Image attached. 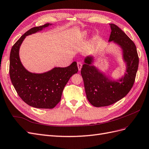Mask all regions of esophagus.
I'll list each match as a JSON object with an SVG mask.
<instances>
[{"mask_svg":"<svg viewBox=\"0 0 149 149\" xmlns=\"http://www.w3.org/2000/svg\"><path fill=\"white\" fill-rule=\"evenodd\" d=\"M82 63L81 62H78L77 63V66H78V70L79 71H81V68H82Z\"/></svg>","mask_w":149,"mask_h":149,"instance_id":"esophagus-1","label":"esophagus"}]
</instances>
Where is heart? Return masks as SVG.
I'll list each match as a JSON object with an SVG mask.
<instances>
[{"mask_svg":"<svg viewBox=\"0 0 149 149\" xmlns=\"http://www.w3.org/2000/svg\"><path fill=\"white\" fill-rule=\"evenodd\" d=\"M83 36L84 37H86V36L87 35V31H83Z\"/></svg>","mask_w":149,"mask_h":149,"instance_id":"heart-1","label":"heart"}]
</instances>
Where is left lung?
Returning a JSON list of instances; mask_svg holds the SVG:
<instances>
[{
	"label": "left lung",
	"mask_w": 149,
	"mask_h": 149,
	"mask_svg": "<svg viewBox=\"0 0 149 149\" xmlns=\"http://www.w3.org/2000/svg\"><path fill=\"white\" fill-rule=\"evenodd\" d=\"M109 25L111 32L109 42H113L120 48L125 73L121 78L114 79L93 65V56L84 58L81 74L88 100L95 107L111 105L127 95L133 86L139 66L136 45L118 26L113 24Z\"/></svg>",
	"instance_id": "obj_1"
}]
</instances>
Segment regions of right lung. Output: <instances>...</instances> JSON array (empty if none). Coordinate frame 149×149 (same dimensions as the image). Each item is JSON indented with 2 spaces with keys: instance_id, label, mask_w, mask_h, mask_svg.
I'll use <instances>...</instances> for the list:
<instances>
[{
  "instance_id": "obj_1",
  "label": "right lung",
  "mask_w": 149,
  "mask_h": 149,
  "mask_svg": "<svg viewBox=\"0 0 149 149\" xmlns=\"http://www.w3.org/2000/svg\"><path fill=\"white\" fill-rule=\"evenodd\" d=\"M52 25L46 24L28 30L13 45L10 54V77L18 95L28 105L40 109L55 107L70 78L78 71L76 61L67 67H55L43 73H31L22 65L19 49L25 37Z\"/></svg>"
}]
</instances>
